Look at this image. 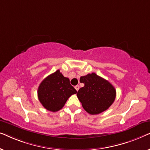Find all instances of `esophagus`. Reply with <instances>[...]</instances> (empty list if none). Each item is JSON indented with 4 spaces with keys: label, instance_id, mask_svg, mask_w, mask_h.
Instances as JSON below:
<instances>
[{
    "label": "esophagus",
    "instance_id": "1",
    "mask_svg": "<svg viewBox=\"0 0 150 150\" xmlns=\"http://www.w3.org/2000/svg\"><path fill=\"white\" fill-rule=\"evenodd\" d=\"M75 89H76V91H79V85H76V86H75Z\"/></svg>",
    "mask_w": 150,
    "mask_h": 150
}]
</instances>
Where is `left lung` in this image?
Segmentation results:
<instances>
[{
  "label": "left lung",
  "instance_id": "8db88e82",
  "mask_svg": "<svg viewBox=\"0 0 150 150\" xmlns=\"http://www.w3.org/2000/svg\"><path fill=\"white\" fill-rule=\"evenodd\" d=\"M80 81L85 86L78 91L77 97L88 113H101L113 103L116 90L108 81L91 73L81 76Z\"/></svg>",
  "mask_w": 150,
  "mask_h": 150
}]
</instances>
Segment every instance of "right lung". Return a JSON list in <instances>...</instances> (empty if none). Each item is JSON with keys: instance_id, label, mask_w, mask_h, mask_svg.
Listing matches in <instances>:
<instances>
[{"instance_id": "1", "label": "right lung", "mask_w": 150, "mask_h": 150, "mask_svg": "<svg viewBox=\"0 0 150 150\" xmlns=\"http://www.w3.org/2000/svg\"><path fill=\"white\" fill-rule=\"evenodd\" d=\"M77 91L58 69L40 83L38 90V98L46 109L58 111L64 106L68 98Z\"/></svg>"}]
</instances>
